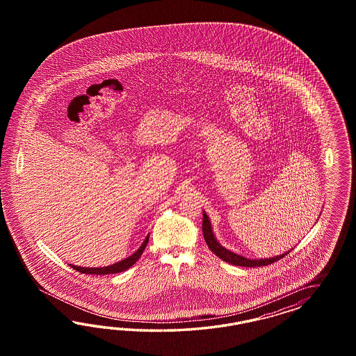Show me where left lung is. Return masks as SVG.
I'll return each instance as SVG.
<instances>
[{"label":"left lung","mask_w":356,"mask_h":356,"mask_svg":"<svg viewBox=\"0 0 356 356\" xmlns=\"http://www.w3.org/2000/svg\"><path fill=\"white\" fill-rule=\"evenodd\" d=\"M202 232H204V237H205L206 244L207 247L210 248V250L218 256L219 259L226 261L231 265H235V266H245V268H259V266H265V265H270L278 259H283L289 252L286 253H282L280 256H275V257H269V259H247L245 256H241V254H237L232 250H228V249L222 247L218 240L216 238V235L213 232V228H211V223H210V219L209 216L204 211V219H202Z\"/></svg>","instance_id":"8db88e82"}]
</instances>
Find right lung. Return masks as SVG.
<instances>
[{"instance_id": "right-lung-1", "label": "right lung", "mask_w": 356, "mask_h": 356, "mask_svg": "<svg viewBox=\"0 0 356 356\" xmlns=\"http://www.w3.org/2000/svg\"><path fill=\"white\" fill-rule=\"evenodd\" d=\"M149 243V235L146 236V238L143 240L142 245L140 248L137 249L131 256L127 257V259H121L119 262L113 264V265H109V266H104V268H82V266H76V265H69L72 266L73 269L79 271V273H83V274H97V275H106V274H116V273H121L124 270L129 269L130 266H133L138 259L140 257V254L143 253V250L146 248Z\"/></svg>"}]
</instances>
